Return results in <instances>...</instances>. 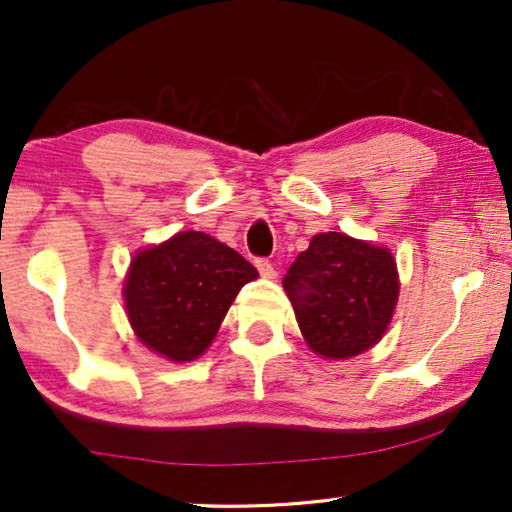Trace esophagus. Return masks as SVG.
I'll list each match as a JSON object with an SVG mask.
<instances>
[{
    "instance_id": "1",
    "label": "esophagus",
    "mask_w": 512,
    "mask_h": 512,
    "mask_svg": "<svg viewBox=\"0 0 512 512\" xmlns=\"http://www.w3.org/2000/svg\"><path fill=\"white\" fill-rule=\"evenodd\" d=\"M256 268H258V272H261V277H263V279H274V277H277V272H274L272 263H270V261H265V258H258V261H256Z\"/></svg>"
}]
</instances>
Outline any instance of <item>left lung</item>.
<instances>
[{
  "mask_svg": "<svg viewBox=\"0 0 512 512\" xmlns=\"http://www.w3.org/2000/svg\"><path fill=\"white\" fill-rule=\"evenodd\" d=\"M284 291L307 346L328 360H346L379 344L399 298L390 249L346 233H318L295 258Z\"/></svg>",
  "mask_w": 512,
  "mask_h": 512,
  "instance_id": "8db88e82",
  "label": "left lung"
}]
</instances>
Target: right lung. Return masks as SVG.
<instances>
[{
	"instance_id": "add662e5",
	"label": "right lung",
	"mask_w": 512,
	"mask_h": 512,
	"mask_svg": "<svg viewBox=\"0 0 512 512\" xmlns=\"http://www.w3.org/2000/svg\"><path fill=\"white\" fill-rule=\"evenodd\" d=\"M254 265L201 231H184L140 249L124 279V302L136 337L170 362H189L217 337L228 307Z\"/></svg>"
}]
</instances>
